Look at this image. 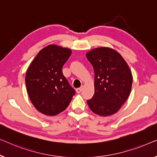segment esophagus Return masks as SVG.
<instances>
[{
	"label": "esophagus",
	"mask_w": 157,
	"mask_h": 157,
	"mask_svg": "<svg viewBox=\"0 0 157 157\" xmlns=\"http://www.w3.org/2000/svg\"><path fill=\"white\" fill-rule=\"evenodd\" d=\"M83 88V86H81L80 88H78V89H76V91L78 94H79L81 91H82Z\"/></svg>",
	"instance_id": "obj_1"
}]
</instances>
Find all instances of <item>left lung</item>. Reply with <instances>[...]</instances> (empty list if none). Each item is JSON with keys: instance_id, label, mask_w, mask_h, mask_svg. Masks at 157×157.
<instances>
[{"instance_id": "left-lung-1", "label": "left lung", "mask_w": 157, "mask_h": 157, "mask_svg": "<svg viewBox=\"0 0 157 157\" xmlns=\"http://www.w3.org/2000/svg\"><path fill=\"white\" fill-rule=\"evenodd\" d=\"M94 70V94L87 101L94 113L108 117L119 110L131 93L133 77L124 58L114 49L100 47L86 53Z\"/></svg>"}]
</instances>
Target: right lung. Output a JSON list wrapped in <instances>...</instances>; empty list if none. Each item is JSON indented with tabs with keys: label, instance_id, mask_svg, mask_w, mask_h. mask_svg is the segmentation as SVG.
I'll use <instances>...</instances> for the list:
<instances>
[{
	"label": "right lung",
	"instance_id": "1",
	"mask_svg": "<svg viewBox=\"0 0 157 157\" xmlns=\"http://www.w3.org/2000/svg\"><path fill=\"white\" fill-rule=\"evenodd\" d=\"M71 53L70 48L48 45L38 53L28 68V94L34 107L45 115L62 112L76 94L62 72Z\"/></svg>",
	"mask_w": 157,
	"mask_h": 157
}]
</instances>
